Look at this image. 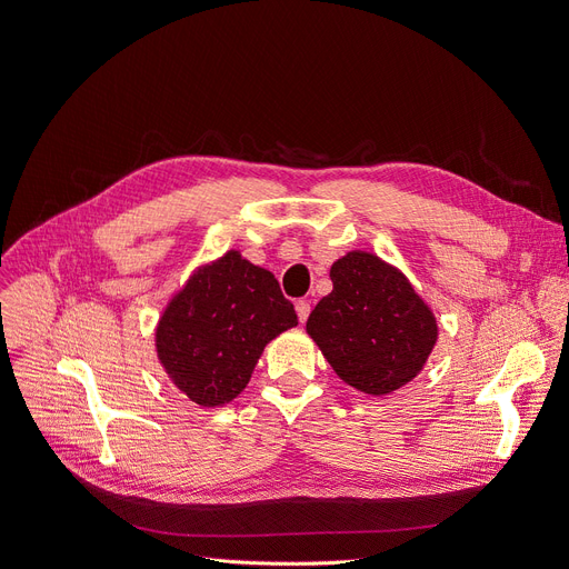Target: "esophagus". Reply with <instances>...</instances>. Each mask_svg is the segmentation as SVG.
Returning a JSON list of instances; mask_svg holds the SVG:
<instances>
[{"label": "esophagus", "mask_w": 569, "mask_h": 569, "mask_svg": "<svg viewBox=\"0 0 569 569\" xmlns=\"http://www.w3.org/2000/svg\"><path fill=\"white\" fill-rule=\"evenodd\" d=\"M296 315H299V321H306L310 317V301H296Z\"/></svg>", "instance_id": "esophagus-1"}]
</instances>
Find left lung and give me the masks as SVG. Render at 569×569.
<instances>
[{"label":"left lung","instance_id":"8db88e82","mask_svg":"<svg viewBox=\"0 0 569 569\" xmlns=\"http://www.w3.org/2000/svg\"><path fill=\"white\" fill-rule=\"evenodd\" d=\"M331 282L306 329L340 380L370 396L408 385L438 340V323L412 284L368 252L338 259Z\"/></svg>","mask_w":569,"mask_h":569}]
</instances>
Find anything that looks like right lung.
Segmentation results:
<instances>
[{"label": "right lung", "instance_id": "obj_1", "mask_svg": "<svg viewBox=\"0 0 569 569\" xmlns=\"http://www.w3.org/2000/svg\"><path fill=\"white\" fill-rule=\"evenodd\" d=\"M273 273L227 252L189 278L157 329V355L173 385L203 408L248 387L263 347L296 327Z\"/></svg>", "mask_w": 569, "mask_h": 569}]
</instances>
